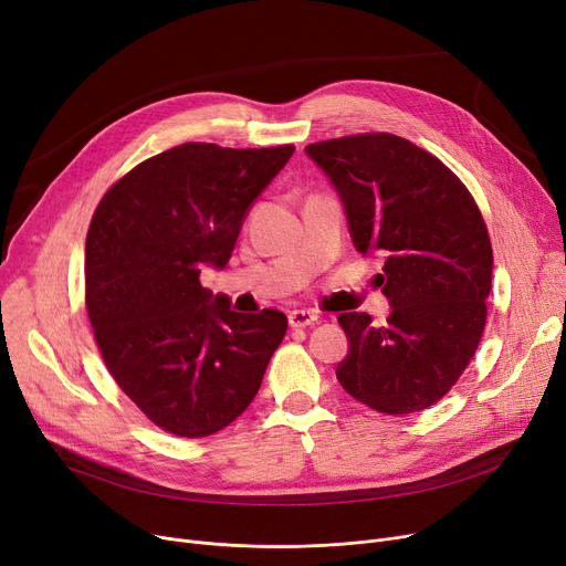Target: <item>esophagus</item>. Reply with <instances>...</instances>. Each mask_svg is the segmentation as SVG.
I'll return each instance as SVG.
<instances>
[{
    "label": "esophagus",
    "mask_w": 566,
    "mask_h": 566,
    "mask_svg": "<svg viewBox=\"0 0 566 566\" xmlns=\"http://www.w3.org/2000/svg\"><path fill=\"white\" fill-rule=\"evenodd\" d=\"M318 321V316L310 310H293L289 314V325L291 328H310V325H314Z\"/></svg>",
    "instance_id": "1"
}]
</instances>
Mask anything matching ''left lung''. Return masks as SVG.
Instances as JSON below:
<instances>
[{
    "label": "left lung",
    "instance_id": "8db88e82",
    "mask_svg": "<svg viewBox=\"0 0 566 566\" xmlns=\"http://www.w3.org/2000/svg\"><path fill=\"white\" fill-rule=\"evenodd\" d=\"M328 176L350 241L380 256L392 312L339 314L348 337L342 388L369 408L408 415L459 380L484 333L493 252L478 203L438 158L412 142L367 133L305 146Z\"/></svg>",
    "mask_w": 566,
    "mask_h": 566
}]
</instances>
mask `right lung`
Listing matches in <instances>:
<instances>
[{"instance_id":"right-lung-1","label":"right lung","mask_w":566,"mask_h":566,"mask_svg":"<svg viewBox=\"0 0 566 566\" xmlns=\"http://www.w3.org/2000/svg\"><path fill=\"white\" fill-rule=\"evenodd\" d=\"M293 151L188 142L137 165L96 208L84 250L96 344L118 388L174 436L231 424L286 333L282 312H233L199 275L229 263L252 203Z\"/></svg>"}]
</instances>
